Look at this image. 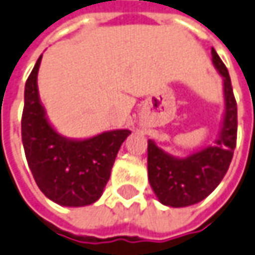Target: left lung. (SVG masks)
<instances>
[{
	"label": "left lung",
	"mask_w": 255,
	"mask_h": 255,
	"mask_svg": "<svg viewBox=\"0 0 255 255\" xmlns=\"http://www.w3.org/2000/svg\"><path fill=\"white\" fill-rule=\"evenodd\" d=\"M212 62L223 78L225 114L219 136L214 145L176 157L148 141V177L153 193L163 205L181 208L194 205L214 191L225 177L233 157L237 138V105L229 72L221 57L211 50Z\"/></svg>",
	"instance_id": "1"
}]
</instances>
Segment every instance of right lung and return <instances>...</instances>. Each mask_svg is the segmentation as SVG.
I'll use <instances>...</instances> for the list:
<instances>
[{
	"mask_svg": "<svg viewBox=\"0 0 255 255\" xmlns=\"http://www.w3.org/2000/svg\"><path fill=\"white\" fill-rule=\"evenodd\" d=\"M41 55L25 85L22 142L40 191L62 207H85L100 198L121 143L129 129H113L86 139H69L48 123L37 89Z\"/></svg>",
	"mask_w": 255,
	"mask_h": 255,
	"instance_id": "add662e5",
	"label": "right lung"
}]
</instances>
